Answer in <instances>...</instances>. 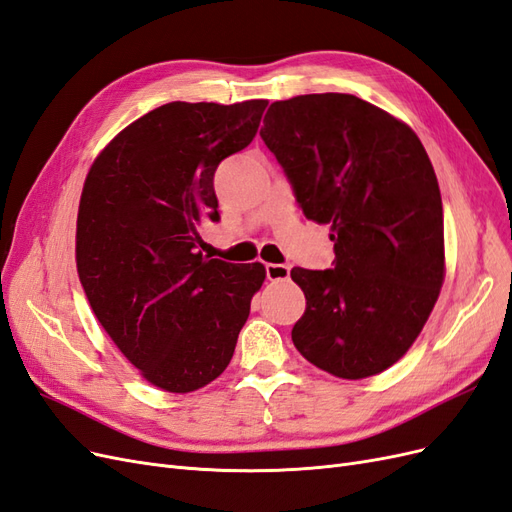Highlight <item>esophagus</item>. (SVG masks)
Returning a JSON list of instances; mask_svg holds the SVG:
<instances>
[{
  "instance_id": "1",
  "label": "esophagus",
  "mask_w": 512,
  "mask_h": 512,
  "mask_svg": "<svg viewBox=\"0 0 512 512\" xmlns=\"http://www.w3.org/2000/svg\"><path fill=\"white\" fill-rule=\"evenodd\" d=\"M265 271H267V280H271V282L286 280V277L290 275V267L288 265H275V262H267Z\"/></svg>"
}]
</instances>
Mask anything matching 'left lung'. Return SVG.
Segmentation results:
<instances>
[{
    "instance_id": "1",
    "label": "left lung",
    "mask_w": 512,
    "mask_h": 512,
    "mask_svg": "<svg viewBox=\"0 0 512 512\" xmlns=\"http://www.w3.org/2000/svg\"><path fill=\"white\" fill-rule=\"evenodd\" d=\"M260 136L335 243L333 269L290 271L307 301L294 346L337 378L380 374L414 344L444 282L442 198L423 143L350 94L273 102Z\"/></svg>"
}]
</instances>
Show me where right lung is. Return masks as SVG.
<instances>
[{
    "mask_svg": "<svg viewBox=\"0 0 512 512\" xmlns=\"http://www.w3.org/2000/svg\"><path fill=\"white\" fill-rule=\"evenodd\" d=\"M267 100L168 102L121 130L91 164L76 220V269L96 318L141 376L168 393L228 367L260 262L198 252L218 222L213 175L254 141Z\"/></svg>",
    "mask_w": 512,
    "mask_h": 512,
    "instance_id": "right-lung-1",
    "label": "right lung"
}]
</instances>
